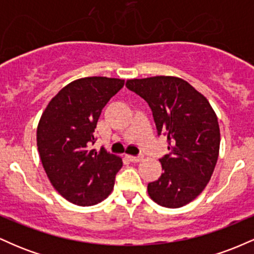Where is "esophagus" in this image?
<instances>
[{
	"label": "esophagus",
	"instance_id": "1",
	"mask_svg": "<svg viewBox=\"0 0 254 254\" xmlns=\"http://www.w3.org/2000/svg\"><path fill=\"white\" fill-rule=\"evenodd\" d=\"M127 157H129V160L131 162H139V161H142V160H143V156H142V155H137V156L129 155Z\"/></svg>",
	"mask_w": 254,
	"mask_h": 254
}]
</instances>
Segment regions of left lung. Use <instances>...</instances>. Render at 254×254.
Listing matches in <instances>:
<instances>
[{
  "mask_svg": "<svg viewBox=\"0 0 254 254\" xmlns=\"http://www.w3.org/2000/svg\"><path fill=\"white\" fill-rule=\"evenodd\" d=\"M127 87L147 101L157 135L168 139V154L160 159L164 173L148 184V193L160 205L180 208L205 189L215 170L220 150L216 115L206 98L183 78H133Z\"/></svg>",
  "mask_w": 254,
  "mask_h": 254,
  "instance_id": "obj_1",
  "label": "left lung"
}]
</instances>
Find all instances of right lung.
Here are the masks:
<instances>
[{"label":"right lung","mask_w":254,"mask_h":254,"mask_svg":"<svg viewBox=\"0 0 254 254\" xmlns=\"http://www.w3.org/2000/svg\"><path fill=\"white\" fill-rule=\"evenodd\" d=\"M124 80L103 76L72 81L49 103L37 129L44 170L54 188L81 206L104 200L115 186L122 159L103 147L92 149L94 130L105 105Z\"/></svg>","instance_id":"right-lung-1"}]
</instances>
